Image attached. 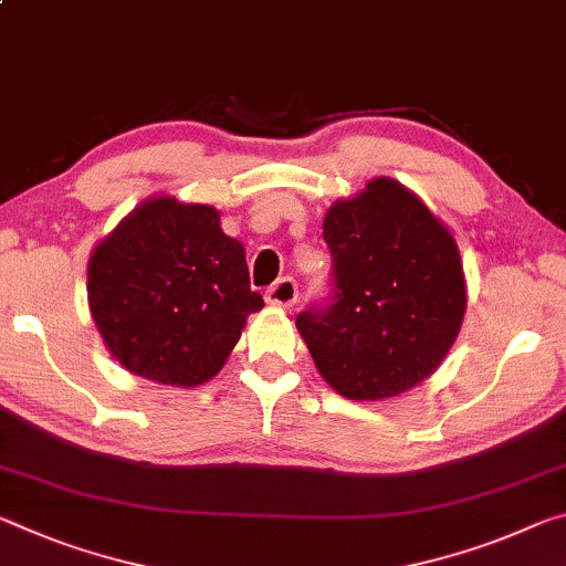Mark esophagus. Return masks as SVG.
<instances>
[{
  "label": "esophagus",
  "instance_id": "esophagus-1",
  "mask_svg": "<svg viewBox=\"0 0 566 566\" xmlns=\"http://www.w3.org/2000/svg\"><path fill=\"white\" fill-rule=\"evenodd\" d=\"M297 282L292 280V276H282V280H276L272 286L266 290V302L274 304V307H292L294 302H297Z\"/></svg>",
  "mask_w": 566,
  "mask_h": 566
}]
</instances>
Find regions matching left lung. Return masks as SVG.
<instances>
[{"label":"left lung","mask_w":566,"mask_h":566,"mask_svg":"<svg viewBox=\"0 0 566 566\" xmlns=\"http://www.w3.org/2000/svg\"><path fill=\"white\" fill-rule=\"evenodd\" d=\"M332 297L297 315L317 370L339 396L382 400L438 370L465 315L455 239L392 178L335 201L322 221Z\"/></svg>","instance_id":"obj_1"}]
</instances>
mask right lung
Here are the masks:
<instances>
[{
  "mask_svg": "<svg viewBox=\"0 0 566 566\" xmlns=\"http://www.w3.org/2000/svg\"><path fill=\"white\" fill-rule=\"evenodd\" d=\"M87 304L125 370L196 388L221 370L264 300L213 206L154 196L93 249Z\"/></svg>",
  "mask_w": 566,
  "mask_h": 566,
  "instance_id": "obj_1",
  "label": "right lung"
}]
</instances>
